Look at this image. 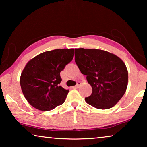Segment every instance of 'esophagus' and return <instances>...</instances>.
Listing matches in <instances>:
<instances>
[{
    "instance_id": "1",
    "label": "esophagus",
    "mask_w": 147,
    "mask_h": 147,
    "mask_svg": "<svg viewBox=\"0 0 147 147\" xmlns=\"http://www.w3.org/2000/svg\"><path fill=\"white\" fill-rule=\"evenodd\" d=\"M81 84H81L80 82H78L77 83L76 85L75 86H74V87H73V88H74V89H78V88H79V87L81 86Z\"/></svg>"
}]
</instances>
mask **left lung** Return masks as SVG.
<instances>
[{"instance_id": "left-lung-1", "label": "left lung", "mask_w": 147, "mask_h": 147, "mask_svg": "<svg viewBox=\"0 0 147 147\" xmlns=\"http://www.w3.org/2000/svg\"><path fill=\"white\" fill-rule=\"evenodd\" d=\"M74 59L93 89L91 95L85 98L86 102L100 109L115 106L128 86V70L123 61L103 50L83 48L75 49Z\"/></svg>"}]
</instances>
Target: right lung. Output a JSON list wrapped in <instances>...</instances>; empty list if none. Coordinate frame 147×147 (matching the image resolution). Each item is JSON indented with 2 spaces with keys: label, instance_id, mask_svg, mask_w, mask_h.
I'll return each instance as SVG.
<instances>
[{
  "label": "right lung",
  "instance_id": "obj_1",
  "mask_svg": "<svg viewBox=\"0 0 147 147\" xmlns=\"http://www.w3.org/2000/svg\"><path fill=\"white\" fill-rule=\"evenodd\" d=\"M74 49L44 52L31 59L20 77L22 92L28 103L41 111L63 104L69 93L59 86L60 72L74 57Z\"/></svg>",
  "mask_w": 147,
  "mask_h": 147
}]
</instances>
